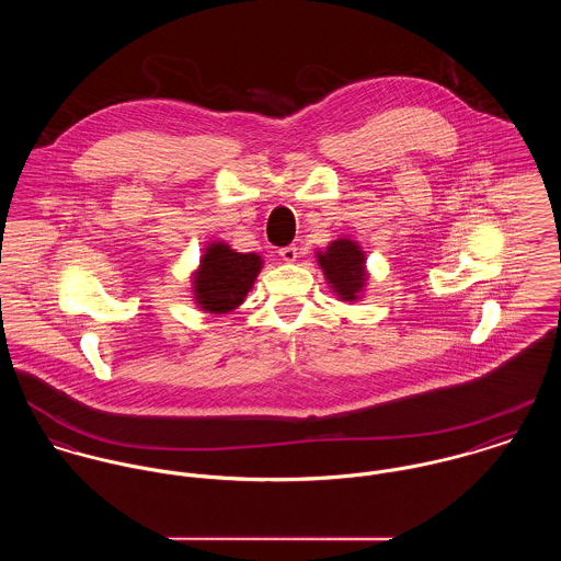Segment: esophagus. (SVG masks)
<instances>
[{"instance_id":"obj_1","label":"esophagus","mask_w":561,"mask_h":561,"mask_svg":"<svg viewBox=\"0 0 561 561\" xmlns=\"http://www.w3.org/2000/svg\"><path fill=\"white\" fill-rule=\"evenodd\" d=\"M278 255H280L283 261L294 263V261L298 259V247H294V244H291V247H285V249H280V251H278Z\"/></svg>"}]
</instances>
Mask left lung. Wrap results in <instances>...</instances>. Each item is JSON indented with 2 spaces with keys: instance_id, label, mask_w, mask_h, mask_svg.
I'll return each instance as SVG.
<instances>
[{
  "instance_id": "8db88e82",
  "label": "left lung",
  "mask_w": 561,
  "mask_h": 561,
  "mask_svg": "<svg viewBox=\"0 0 561 561\" xmlns=\"http://www.w3.org/2000/svg\"><path fill=\"white\" fill-rule=\"evenodd\" d=\"M314 259L330 291L341 302H359L364 298L370 274L366 267V253L357 240L341 236L325 249H317Z\"/></svg>"
}]
</instances>
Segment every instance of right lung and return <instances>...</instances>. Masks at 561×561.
Returning a JSON list of instances; mask_svg holds the SVG:
<instances>
[{
  "label": "right lung",
  "mask_w": 561,
  "mask_h": 561,
  "mask_svg": "<svg viewBox=\"0 0 561 561\" xmlns=\"http://www.w3.org/2000/svg\"><path fill=\"white\" fill-rule=\"evenodd\" d=\"M263 267L256 253H238L227 242H207L199 265L191 272L193 302L209 314H227L244 305Z\"/></svg>",
  "instance_id": "obj_1"
}]
</instances>
